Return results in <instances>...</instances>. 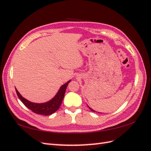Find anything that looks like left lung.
<instances>
[{"label": "left lung", "mask_w": 151, "mask_h": 151, "mask_svg": "<svg viewBox=\"0 0 151 151\" xmlns=\"http://www.w3.org/2000/svg\"><path fill=\"white\" fill-rule=\"evenodd\" d=\"M88 107H89V106H88ZM89 109H90V110H91V111H94V110H92V109H91V108H89Z\"/></svg>", "instance_id": "left-lung-1"}]
</instances>
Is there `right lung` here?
<instances>
[{
	"mask_svg": "<svg viewBox=\"0 0 151 151\" xmlns=\"http://www.w3.org/2000/svg\"><path fill=\"white\" fill-rule=\"evenodd\" d=\"M70 82V81H68L67 83H65V84L61 86L58 92L57 93L55 97H54L52 100H50V101L47 102H45V103L42 104L34 103V102L28 101L27 99H25L24 98L22 97L17 90V89H15V91L18 97L21 101L22 103L26 106L28 109H30V110L32 111L34 113L43 115H49L50 114H52L53 113H54V112L58 110V108H60L63 99L67 86Z\"/></svg>",
	"mask_w": 151,
	"mask_h": 151,
	"instance_id": "right-lung-1",
	"label": "right lung"
}]
</instances>
